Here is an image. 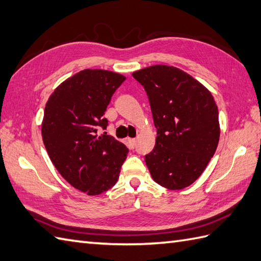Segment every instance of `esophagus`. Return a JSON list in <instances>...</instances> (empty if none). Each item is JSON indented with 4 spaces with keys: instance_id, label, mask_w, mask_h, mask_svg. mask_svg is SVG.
Returning <instances> with one entry per match:
<instances>
[{
    "instance_id": "1",
    "label": "esophagus",
    "mask_w": 261,
    "mask_h": 261,
    "mask_svg": "<svg viewBox=\"0 0 261 261\" xmlns=\"http://www.w3.org/2000/svg\"><path fill=\"white\" fill-rule=\"evenodd\" d=\"M129 142H130V145L131 146H136V143H137V140L136 139H129Z\"/></svg>"
}]
</instances>
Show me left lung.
<instances>
[{
    "instance_id": "left-lung-1",
    "label": "left lung",
    "mask_w": 261,
    "mask_h": 261,
    "mask_svg": "<svg viewBox=\"0 0 261 261\" xmlns=\"http://www.w3.org/2000/svg\"><path fill=\"white\" fill-rule=\"evenodd\" d=\"M132 76L147 92L156 145L145 156L153 180L168 190L195 181L215 153L219 110L206 87L173 66L154 65Z\"/></svg>"
}]
</instances>
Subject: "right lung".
<instances>
[{"label": "right lung", "mask_w": 261, "mask_h": 261, "mask_svg": "<svg viewBox=\"0 0 261 261\" xmlns=\"http://www.w3.org/2000/svg\"><path fill=\"white\" fill-rule=\"evenodd\" d=\"M125 77L103 69H84L63 82L49 96L41 124L43 145L59 174L87 195L115 185L127 148L107 129L111 97Z\"/></svg>", "instance_id": "add662e5"}]
</instances>
